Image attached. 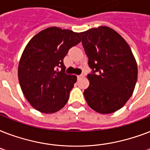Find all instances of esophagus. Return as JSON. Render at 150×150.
<instances>
[{"label":"esophagus","mask_w":150,"mask_h":150,"mask_svg":"<svg viewBox=\"0 0 150 150\" xmlns=\"http://www.w3.org/2000/svg\"><path fill=\"white\" fill-rule=\"evenodd\" d=\"M82 77H84V75H78V76H77L78 79H82Z\"/></svg>","instance_id":"esophagus-1"}]
</instances>
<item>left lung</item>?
I'll return each mask as SVG.
<instances>
[{"instance_id":"8db88e82","label":"left lung","mask_w":150,"mask_h":150,"mask_svg":"<svg viewBox=\"0 0 150 150\" xmlns=\"http://www.w3.org/2000/svg\"><path fill=\"white\" fill-rule=\"evenodd\" d=\"M80 35L92 69L85 99L95 111L114 113L132 95L138 77L136 61L127 42L109 27L90 29Z\"/></svg>"}]
</instances>
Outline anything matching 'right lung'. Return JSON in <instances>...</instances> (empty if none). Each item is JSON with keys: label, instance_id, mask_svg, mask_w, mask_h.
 Wrapping results in <instances>:
<instances>
[{"label": "right lung", "instance_id": "right-lung-1", "mask_svg": "<svg viewBox=\"0 0 150 150\" xmlns=\"http://www.w3.org/2000/svg\"><path fill=\"white\" fill-rule=\"evenodd\" d=\"M80 42L78 33L50 27L28 43L20 59L18 75L22 93L36 110L52 114L67 103L77 77L66 74L63 59L69 49Z\"/></svg>", "mask_w": 150, "mask_h": 150}]
</instances>
